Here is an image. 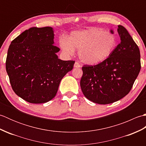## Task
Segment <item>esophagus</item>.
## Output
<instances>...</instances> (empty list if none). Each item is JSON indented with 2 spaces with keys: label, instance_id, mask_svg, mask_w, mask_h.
I'll return each mask as SVG.
<instances>
[{
  "label": "esophagus",
  "instance_id": "esophagus-1",
  "mask_svg": "<svg viewBox=\"0 0 146 146\" xmlns=\"http://www.w3.org/2000/svg\"><path fill=\"white\" fill-rule=\"evenodd\" d=\"M80 66H80V64L78 62H75V64H74V67H75V68H80Z\"/></svg>",
  "mask_w": 146,
  "mask_h": 146
}]
</instances>
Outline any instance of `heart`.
Masks as SVG:
<instances>
[{
    "instance_id": "obj_1",
    "label": "heart",
    "mask_w": 146,
    "mask_h": 146,
    "mask_svg": "<svg viewBox=\"0 0 146 146\" xmlns=\"http://www.w3.org/2000/svg\"><path fill=\"white\" fill-rule=\"evenodd\" d=\"M60 44L65 53L73 54L76 49L83 63L96 64L113 53L117 46V39L113 34L93 27L71 33L68 40L60 39Z\"/></svg>"
}]
</instances>
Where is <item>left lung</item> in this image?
<instances>
[{
    "instance_id": "8db88e82",
    "label": "left lung",
    "mask_w": 146,
    "mask_h": 146,
    "mask_svg": "<svg viewBox=\"0 0 146 146\" xmlns=\"http://www.w3.org/2000/svg\"><path fill=\"white\" fill-rule=\"evenodd\" d=\"M117 32L121 42L113 53L99 64L82 67V91L86 98L96 104H111L124 97L140 72L138 46L123 26H118Z\"/></svg>"
}]
</instances>
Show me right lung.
<instances>
[{
    "instance_id": "1",
    "label": "right lung",
    "mask_w": 146,
    "mask_h": 146,
    "mask_svg": "<svg viewBox=\"0 0 146 146\" xmlns=\"http://www.w3.org/2000/svg\"><path fill=\"white\" fill-rule=\"evenodd\" d=\"M51 27H31L15 38L7 51L5 68L15 94L31 104H42L56 95L61 79L75 61L58 59Z\"/></svg>"
}]
</instances>
